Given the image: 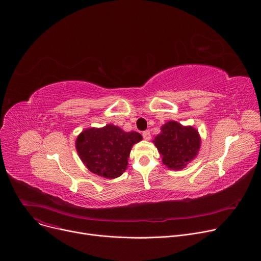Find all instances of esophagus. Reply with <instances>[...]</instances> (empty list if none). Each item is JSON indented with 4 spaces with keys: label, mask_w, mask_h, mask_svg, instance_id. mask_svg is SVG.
Segmentation results:
<instances>
[{
    "label": "esophagus",
    "mask_w": 261,
    "mask_h": 261,
    "mask_svg": "<svg viewBox=\"0 0 261 261\" xmlns=\"http://www.w3.org/2000/svg\"><path fill=\"white\" fill-rule=\"evenodd\" d=\"M143 137H144V140L149 141L150 138H151V133H150V131H149V130L144 131V132H143Z\"/></svg>",
    "instance_id": "1"
}]
</instances>
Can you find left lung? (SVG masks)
<instances>
[{"label": "left lung", "instance_id": "8db88e82", "mask_svg": "<svg viewBox=\"0 0 261 261\" xmlns=\"http://www.w3.org/2000/svg\"><path fill=\"white\" fill-rule=\"evenodd\" d=\"M154 145L168 168L180 170L197 155L200 138L193 127H184L171 120L162 127V133L155 137Z\"/></svg>", "mask_w": 261, "mask_h": 261}]
</instances>
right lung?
Returning <instances> with one entry per match:
<instances>
[{
  "label": "right lung",
  "instance_id": "obj_1",
  "mask_svg": "<svg viewBox=\"0 0 261 261\" xmlns=\"http://www.w3.org/2000/svg\"><path fill=\"white\" fill-rule=\"evenodd\" d=\"M137 132H125L107 125L83 131L75 142L82 162L94 174L106 178L120 176L128 165V158L134 144L142 141Z\"/></svg>",
  "mask_w": 261,
  "mask_h": 261
}]
</instances>
